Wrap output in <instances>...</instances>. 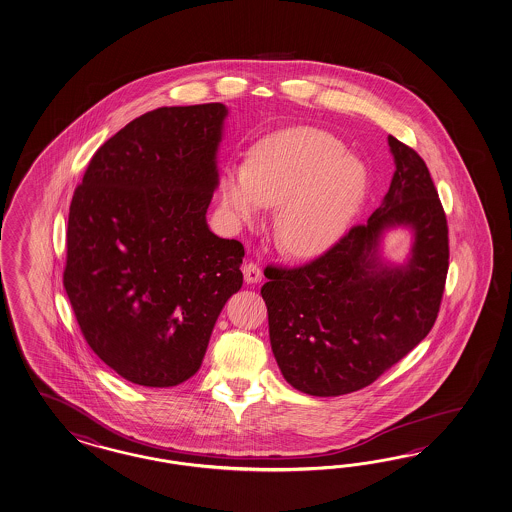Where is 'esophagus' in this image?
Here are the masks:
<instances>
[{"label":"esophagus","mask_w":512,"mask_h":512,"mask_svg":"<svg viewBox=\"0 0 512 512\" xmlns=\"http://www.w3.org/2000/svg\"><path fill=\"white\" fill-rule=\"evenodd\" d=\"M242 274H244V281H246L248 285H257L262 279L261 268H259L257 264H253V262H246V264L242 266Z\"/></svg>","instance_id":"obj_1"}]
</instances>
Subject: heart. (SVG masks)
<instances>
[{"label":"heart","instance_id":"obj_1","mask_svg":"<svg viewBox=\"0 0 512 512\" xmlns=\"http://www.w3.org/2000/svg\"><path fill=\"white\" fill-rule=\"evenodd\" d=\"M366 188V166L338 138L316 127H288L259 140L250 164L225 168L220 205L233 224H253L266 207H277L279 248L307 259L348 231Z\"/></svg>","mask_w":512,"mask_h":512}]
</instances>
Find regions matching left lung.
Listing matches in <instances>:
<instances>
[{"label": "left lung", "mask_w": 512, "mask_h": 512, "mask_svg": "<svg viewBox=\"0 0 512 512\" xmlns=\"http://www.w3.org/2000/svg\"><path fill=\"white\" fill-rule=\"evenodd\" d=\"M388 148L396 170L368 222L307 266L264 272L275 361L288 385L309 396L372 385L437 320L448 274L446 214L424 159L392 135ZM394 228L412 233L403 263L382 255Z\"/></svg>", "instance_id": "left-lung-1"}]
</instances>
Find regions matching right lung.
<instances>
[{
	"label": "right lung",
	"mask_w": 512,
	"mask_h": 512,
	"mask_svg": "<svg viewBox=\"0 0 512 512\" xmlns=\"http://www.w3.org/2000/svg\"><path fill=\"white\" fill-rule=\"evenodd\" d=\"M227 114L224 103L142 114L96 151L75 188L64 288L88 346L140 387L196 374L242 287V244L207 224Z\"/></svg>",
	"instance_id": "1"
}]
</instances>
